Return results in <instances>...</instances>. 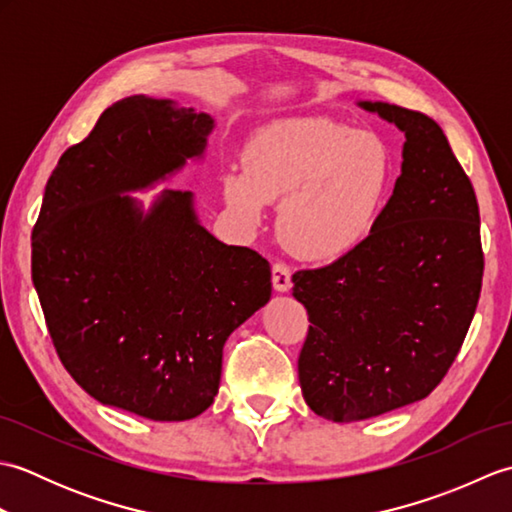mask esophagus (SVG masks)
<instances>
[{"instance_id": "esophagus-1", "label": "esophagus", "mask_w": 512, "mask_h": 512, "mask_svg": "<svg viewBox=\"0 0 512 512\" xmlns=\"http://www.w3.org/2000/svg\"><path fill=\"white\" fill-rule=\"evenodd\" d=\"M273 286L279 292H288L292 288V279H290V268L284 262H275L273 264Z\"/></svg>"}]
</instances>
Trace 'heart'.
Listing matches in <instances>:
<instances>
[{"instance_id": "1", "label": "heart", "mask_w": 512, "mask_h": 512, "mask_svg": "<svg viewBox=\"0 0 512 512\" xmlns=\"http://www.w3.org/2000/svg\"><path fill=\"white\" fill-rule=\"evenodd\" d=\"M246 167H228V206L257 226L281 198L279 233L292 253L339 259L352 253L383 215L394 156L383 138L328 116L288 118L262 129L244 149Z\"/></svg>"}]
</instances>
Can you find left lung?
I'll return each instance as SVG.
<instances>
[{"label": "left lung", "instance_id": "left-lung-1", "mask_svg": "<svg viewBox=\"0 0 512 512\" xmlns=\"http://www.w3.org/2000/svg\"><path fill=\"white\" fill-rule=\"evenodd\" d=\"M358 105L405 132L394 195L365 244L292 275L312 323L301 391L332 422L427 398L460 352L484 275L480 206L440 125L407 107Z\"/></svg>", "mask_w": 512, "mask_h": 512}]
</instances>
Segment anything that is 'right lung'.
<instances>
[{
    "label": "right lung",
    "instance_id": "right-lung-1",
    "mask_svg": "<svg viewBox=\"0 0 512 512\" xmlns=\"http://www.w3.org/2000/svg\"><path fill=\"white\" fill-rule=\"evenodd\" d=\"M209 114L129 96L63 151L32 228V281L54 350L92 398L156 422L200 416L222 350L270 299V264L195 220L189 191L147 215L129 195L200 156Z\"/></svg>",
    "mask_w": 512,
    "mask_h": 512
}]
</instances>
